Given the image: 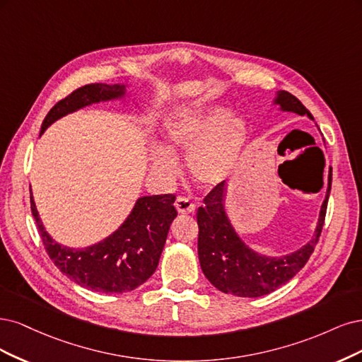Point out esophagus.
Instances as JSON below:
<instances>
[{"instance_id": "esophagus-1", "label": "esophagus", "mask_w": 362, "mask_h": 362, "mask_svg": "<svg viewBox=\"0 0 362 362\" xmlns=\"http://www.w3.org/2000/svg\"><path fill=\"white\" fill-rule=\"evenodd\" d=\"M174 206H176L177 212L182 215H189L195 211V204L192 202H189L186 197H179L176 203H174Z\"/></svg>"}]
</instances>
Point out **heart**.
<instances>
[{"mask_svg": "<svg viewBox=\"0 0 362 362\" xmlns=\"http://www.w3.org/2000/svg\"><path fill=\"white\" fill-rule=\"evenodd\" d=\"M165 135L171 148L188 153L192 177L202 185L215 186L235 170L247 139V126L230 117L226 108L183 114L167 123ZM151 168L162 179L179 173V160L170 150L159 148L151 156Z\"/></svg>", "mask_w": 362, "mask_h": 362, "instance_id": "heart-1", "label": "heart"}]
</instances>
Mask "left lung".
I'll return each mask as SVG.
<instances>
[{
  "label": "left lung",
  "instance_id": "obj_1",
  "mask_svg": "<svg viewBox=\"0 0 362 362\" xmlns=\"http://www.w3.org/2000/svg\"><path fill=\"white\" fill-rule=\"evenodd\" d=\"M276 103L283 111H293L308 115L310 111L298 98L288 91H279ZM332 174L329 173V186L322 204L319 226L313 240L299 251L279 259H269L255 254L245 245L233 230L226 215L223 198L226 185L218 183L204 197V206L198 207V259L203 274L218 290L240 298H257L271 293L293 278L308 262L316 247L325 224L326 207L331 192Z\"/></svg>",
  "mask_w": 362,
  "mask_h": 362
}]
</instances>
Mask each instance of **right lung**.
<instances>
[{"instance_id":"add662e5","label":"right lung","mask_w":362,"mask_h":362,"mask_svg":"<svg viewBox=\"0 0 362 362\" xmlns=\"http://www.w3.org/2000/svg\"><path fill=\"white\" fill-rule=\"evenodd\" d=\"M124 86L87 84L58 100L46 114L42 131L63 115L90 103L120 98ZM31 214L49 259L66 276L79 286L102 293H123L146 283L156 271L170 226L177 216L176 195L143 197L123 226L110 238L84 250H74L52 240L45 231L33 195Z\"/></svg>"}]
</instances>
